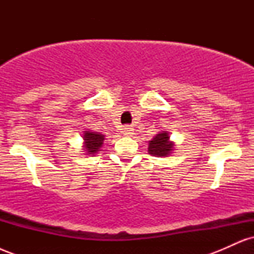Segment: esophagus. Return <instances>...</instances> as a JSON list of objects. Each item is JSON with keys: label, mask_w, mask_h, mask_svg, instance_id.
Returning a JSON list of instances; mask_svg holds the SVG:
<instances>
[{"label": "esophagus", "mask_w": 254, "mask_h": 254, "mask_svg": "<svg viewBox=\"0 0 254 254\" xmlns=\"http://www.w3.org/2000/svg\"><path fill=\"white\" fill-rule=\"evenodd\" d=\"M132 127H130V125H125V127H123V129H122V133H123L124 136H131L132 135Z\"/></svg>", "instance_id": "esophagus-1"}]
</instances>
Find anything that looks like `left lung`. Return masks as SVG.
Returning <instances> with one entry per match:
<instances>
[{
    "mask_svg": "<svg viewBox=\"0 0 254 254\" xmlns=\"http://www.w3.org/2000/svg\"><path fill=\"white\" fill-rule=\"evenodd\" d=\"M167 132H160L149 142L148 151L153 156H167L173 150V143H171Z\"/></svg>",
    "mask_w": 254,
    "mask_h": 254,
    "instance_id": "left-lung-1",
    "label": "left lung"
}]
</instances>
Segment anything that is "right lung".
Masks as SVG:
<instances>
[{"label": "right lung", "mask_w": 254, "mask_h": 254, "mask_svg": "<svg viewBox=\"0 0 254 254\" xmlns=\"http://www.w3.org/2000/svg\"><path fill=\"white\" fill-rule=\"evenodd\" d=\"M84 139V149H87L88 154H94L99 151L100 147L103 145L104 142V135L97 132H90V131H86L83 135Z\"/></svg>", "instance_id": "1"}]
</instances>
